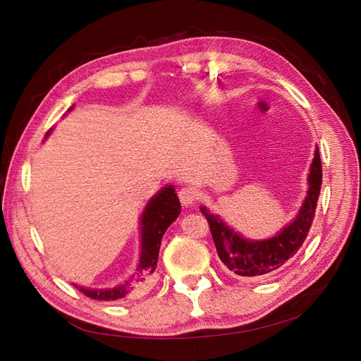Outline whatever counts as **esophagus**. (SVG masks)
<instances>
[{
    "mask_svg": "<svg viewBox=\"0 0 361 361\" xmlns=\"http://www.w3.org/2000/svg\"><path fill=\"white\" fill-rule=\"evenodd\" d=\"M178 195L183 206H191L195 202V199H197V194H195V191L191 187H182Z\"/></svg>",
    "mask_w": 361,
    "mask_h": 361,
    "instance_id": "obj_1",
    "label": "esophagus"
}]
</instances>
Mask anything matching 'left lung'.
Segmentation results:
<instances>
[{
  "instance_id": "obj_1",
  "label": "left lung",
  "mask_w": 361,
  "mask_h": 361,
  "mask_svg": "<svg viewBox=\"0 0 361 361\" xmlns=\"http://www.w3.org/2000/svg\"><path fill=\"white\" fill-rule=\"evenodd\" d=\"M322 185V162L316 149L309 174V191L298 215L283 231L267 241H248L228 228L220 218L211 215L206 207L202 214L209 223L216 253L232 272L243 277H267L281 268L301 248L313 223Z\"/></svg>"
}]
</instances>
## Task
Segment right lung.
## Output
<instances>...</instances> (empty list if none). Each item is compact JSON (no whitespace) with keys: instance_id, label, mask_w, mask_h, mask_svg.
<instances>
[{"instance_id":"1","label":"right lung","mask_w":361,"mask_h":361,"mask_svg":"<svg viewBox=\"0 0 361 361\" xmlns=\"http://www.w3.org/2000/svg\"><path fill=\"white\" fill-rule=\"evenodd\" d=\"M180 214V203L174 188L169 185L167 188L161 190L146 207L141 218V257L135 274L123 285L114 289H84L78 288L81 293L92 300L99 301H116L125 298L128 293L135 289L143 288L149 277L154 274L158 262V253L161 247L162 235L166 233L167 227L176 220Z\"/></svg>"}]
</instances>
